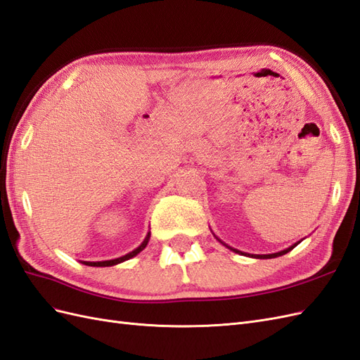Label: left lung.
<instances>
[{
	"label": "left lung",
	"mask_w": 360,
	"mask_h": 360,
	"mask_svg": "<svg viewBox=\"0 0 360 360\" xmlns=\"http://www.w3.org/2000/svg\"><path fill=\"white\" fill-rule=\"evenodd\" d=\"M217 238V237H216ZM217 240L222 243L224 246H226L228 250H231L233 252H236V254H240V255H246V257H252V259H275V257H280V255H284V254H288L289 251H292L295 246L297 245H300L301 243V240L300 242H297V243H293L292 246H289V248H285V250H283V251H280V252H274V254H248V252H242V251H238V250H236V248H231V246H228L226 243H224L222 240H220V238H217Z\"/></svg>",
	"instance_id": "8db88e82"
}]
</instances>
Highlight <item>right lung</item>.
I'll use <instances>...</instances> for the list:
<instances>
[{
  "instance_id": "obj_1",
  "label": "right lung",
  "mask_w": 360,
  "mask_h": 360,
  "mask_svg": "<svg viewBox=\"0 0 360 360\" xmlns=\"http://www.w3.org/2000/svg\"><path fill=\"white\" fill-rule=\"evenodd\" d=\"M149 238H150V233H147V236H146V238L143 240V243L138 246V248H135L134 251H131V252H127L126 255H123V257H118V259H114V260H105V262H82L84 264H86V266H96V268H106V266H115V264H118V263H123V262H126V260H129V259H132V257H135V255H138L140 254L144 248L147 246V243H149Z\"/></svg>"
}]
</instances>
